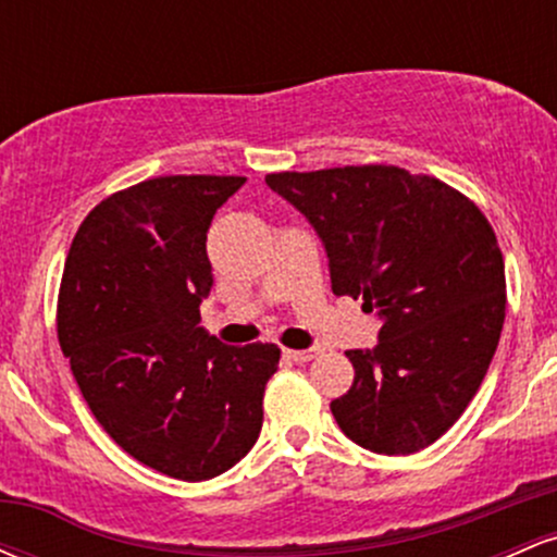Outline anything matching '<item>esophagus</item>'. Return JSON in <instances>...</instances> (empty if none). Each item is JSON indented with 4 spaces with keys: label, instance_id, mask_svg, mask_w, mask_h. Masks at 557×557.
Instances as JSON below:
<instances>
[{
    "label": "esophagus",
    "instance_id": "1",
    "mask_svg": "<svg viewBox=\"0 0 557 557\" xmlns=\"http://www.w3.org/2000/svg\"><path fill=\"white\" fill-rule=\"evenodd\" d=\"M285 356L290 361H296V363H306V361L317 359V350L314 348H311V350H290V348H287Z\"/></svg>",
    "mask_w": 557,
    "mask_h": 557
}]
</instances>
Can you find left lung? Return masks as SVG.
I'll return each mask as SVG.
<instances>
[{"label":"left lung","instance_id":"1","mask_svg":"<svg viewBox=\"0 0 557 557\" xmlns=\"http://www.w3.org/2000/svg\"><path fill=\"white\" fill-rule=\"evenodd\" d=\"M317 230L335 296L363 298L374 350H345L354 385L330 403L345 437L385 456L424 450L487 374L505 322L495 230L461 190L393 164L272 172Z\"/></svg>","mask_w":557,"mask_h":557}]
</instances>
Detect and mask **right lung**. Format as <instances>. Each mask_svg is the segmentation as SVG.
I'll return each instance as SVG.
<instances>
[{
  "instance_id": "right-lung-1",
  "label": "right lung",
  "mask_w": 557,
  "mask_h": 557,
  "mask_svg": "<svg viewBox=\"0 0 557 557\" xmlns=\"http://www.w3.org/2000/svg\"><path fill=\"white\" fill-rule=\"evenodd\" d=\"M243 183L168 175L117 190L83 220L62 272L57 335L88 408L127 456L183 482L251 450L280 363L277 345L198 327L209 225Z\"/></svg>"
}]
</instances>
